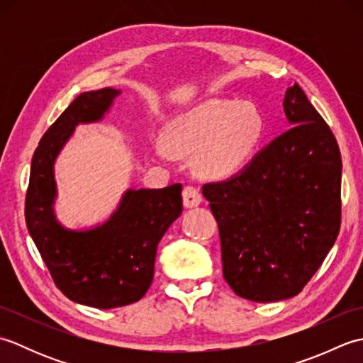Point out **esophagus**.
I'll return each mask as SVG.
<instances>
[{
	"label": "esophagus",
	"mask_w": 363,
	"mask_h": 363,
	"mask_svg": "<svg viewBox=\"0 0 363 363\" xmlns=\"http://www.w3.org/2000/svg\"><path fill=\"white\" fill-rule=\"evenodd\" d=\"M182 199H184V206H186L187 209H190V207H196V206L201 204V201H203V198H201V195H199L198 189L190 187V186L184 187Z\"/></svg>",
	"instance_id": "obj_1"
}]
</instances>
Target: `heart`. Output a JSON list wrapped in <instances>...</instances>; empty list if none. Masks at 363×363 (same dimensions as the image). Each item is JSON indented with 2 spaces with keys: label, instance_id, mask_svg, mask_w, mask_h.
Here are the masks:
<instances>
[{
  "label": "heart",
  "instance_id": "1",
  "mask_svg": "<svg viewBox=\"0 0 363 363\" xmlns=\"http://www.w3.org/2000/svg\"><path fill=\"white\" fill-rule=\"evenodd\" d=\"M265 121L252 103L207 99L177 115L167 128L165 140H154L162 160L177 154H195L196 172L206 177H225L242 168L257 150Z\"/></svg>",
  "mask_w": 363,
  "mask_h": 363
}]
</instances>
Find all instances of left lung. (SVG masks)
<instances>
[{
	"label": "left lung",
	"instance_id": "left-lung-1",
	"mask_svg": "<svg viewBox=\"0 0 363 363\" xmlns=\"http://www.w3.org/2000/svg\"><path fill=\"white\" fill-rule=\"evenodd\" d=\"M282 106L290 128L240 173L203 186L220 229L223 276L256 303L298 295L340 230L342 156L333 130L298 84Z\"/></svg>",
	"mask_w": 363,
	"mask_h": 363
}]
</instances>
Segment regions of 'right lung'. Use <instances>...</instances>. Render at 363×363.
<instances>
[{"mask_svg": "<svg viewBox=\"0 0 363 363\" xmlns=\"http://www.w3.org/2000/svg\"><path fill=\"white\" fill-rule=\"evenodd\" d=\"M121 94L84 91L46 130L34 152L25 217L30 237L64 295L95 309L133 304L148 291L157 245L182 212V186L128 189L101 225L68 229L54 212V164L78 125L98 123Z\"/></svg>", "mask_w": 363, "mask_h": 363, "instance_id": "obj_1", "label": "right lung"}]
</instances>
